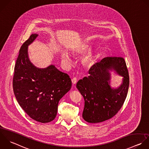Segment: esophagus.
Instances as JSON below:
<instances>
[{"instance_id": "1", "label": "esophagus", "mask_w": 149, "mask_h": 149, "mask_svg": "<svg viewBox=\"0 0 149 149\" xmlns=\"http://www.w3.org/2000/svg\"><path fill=\"white\" fill-rule=\"evenodd\" d=\"M77 78H75V77L73 78L72 79V84L73 85H75L77 84Z\"/></svg>"}]
</instances>
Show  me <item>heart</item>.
Returning a JSON list of instances; mask_svg holds the SVG:
<instances>
[{
  "mask_svg": "<svg viewBox=\"0 0 149 149\" xmlns=\"http://www.w3.org/2000/svg\"><path fill=\"white\" fill-rule=\"evenodd\" d=\"M90 50V47L88 46H85L82 47L77 49L74 51V54L77 56L79 55H83L88 53ZM61 57L62 61L66 63V64H70L71 62V59L70 54L66 52H63L61 54ZM96 61V56L93 54H89L86 56L84 59H83V64L87 67H93Z\"/></svg>",
  "mask_w": 149,
  "mask_h": 149,
  "instance_id": "b5f03b06",
  "label": "heart"
}]
</instances>
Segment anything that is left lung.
<instances>
[{"label": "left lung", "instance_id": "1", "mask_svg": "<svg viewBox=\"0 0 149 149\" xmlns=\"http://www.w3.org/2000/svg\"><path fill=\"white\" fill-rule=\"evenodd\" d=\"M113 69L123 77L116 89L110 86L109 70ZM89 74L77 84L85 101L82 117L89 123L103 122L118 112L127 97L130 77L126 63L121 57H106L92 67Z\"/></svg>", "mask_w": 149, "mask_h": 149}]
</instances>
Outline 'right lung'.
Masks as SVG:
<instances>
[{
  "label": "right lung",
  "instance_id": "add662e5",
  "mask_svg": "<svg viewBox=\"0 0 149 149\" xmlns=\"http://www.w3.org/2000/svg\"><path fill=\"white\" fill-rule=\"evenodd\" d=\"M38 36L32 34L21 46L14 67L13 88L15 98L24 111L42 123L56 117L59 100L71 89L69 75L54 65L38 68L29 61L28 46Z\"/></svg>",
  "mask_w": 149,
  "mask_h": 149
}]
</instances>
